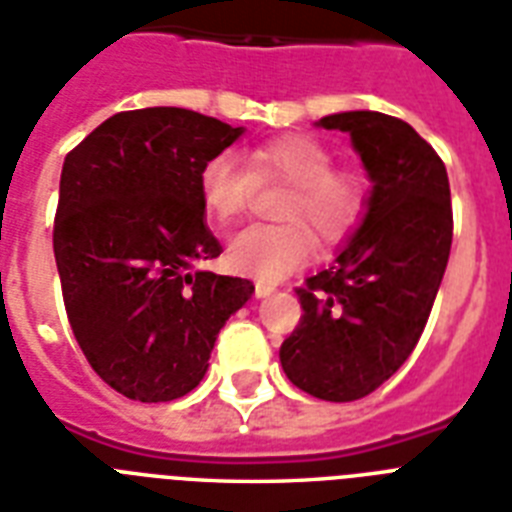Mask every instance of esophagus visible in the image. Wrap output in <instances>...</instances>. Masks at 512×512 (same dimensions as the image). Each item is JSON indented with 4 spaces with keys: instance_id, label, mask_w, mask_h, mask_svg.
I'll return each instance as SVG.
<instances>
[{
    "instance_id": "1",
    "label": "esophagus",
    "mask_w": 512,
    "mask_h": 512,
    "mask_svg": "<svg viewBox=\"0 0 512 512\" xmlns=\"http://www.w3.org/2000/svg\"><path fill=\"white\" fill-rule=\"evenodd\" d=\"M273 292H276L273 284H265V281H257L255 284V297H260V300H263V297H271Z\"/></svg>"
}]
</instances>
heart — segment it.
Listing matches in <instances>:
<instances>
[{"label": "heart", "instance_id": "obj_1", "mask_svg": "<svg viewBox=\"0 0 512 512\" xmlns=\"http://www.w3.org/2000/svg\"><path fill=\"white\" fill-rule=\"evenodd\" d=\"M332 164V151L313 135H284L249 151V170L257 180L289 183L279 217L292 223L252 225L236 233L225 249L233 273L279 281L311 257L313 236L303 223L324 241L340 239L356 225L364 209V180L356 172L332 170ZM252 175L233 154L207 159L199 170L204 215L217 225L236 223L249 204Z\"/></svg>", "mask_w": 512, "mask_h": 512}]
</instances>
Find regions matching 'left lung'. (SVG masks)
<instances>
[{"mask_svg":"<svg viewBox=\"0 0 512 512\" xmlns=\"http://www.w3.org/2000/svg\"><path fill=\"white\" fill-rule=\"evenodd\" d=\"M316 127L348 132L372 191L332 265L297 289L303 319L279 358L292 385L342 404L380 388L420 340L449 263L452 193L444 162L396 116L342 111Z\"/></svg>","mask_w":512,"mask_h":512,"instance_id":"1","label":"left lung"}]
</instances>
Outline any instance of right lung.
<instances>
[{"label":"right lung","mask_w":512,"mask_h":512,"mask_svg":"<svg viewBox=\"0 0 512 512\" xmlns=\"http://www.w3.org/2000/svg\"><path fill=\"white\" fill-rule=\"evenodd\" d=\"M244 127L156 106L124 111L66 156L52 231L63 303L100 380L143 404L191 393L247 279L201 271L223 252L204 220L199 170Z\"/></svg>","instance_id":"obj_1"}]
</instances>
